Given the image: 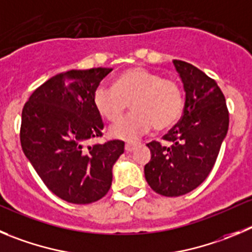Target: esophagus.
Listing matches in <instances>:
<instances>
[{"label": "esophagus", "mask_w": 252, "mask_h": 252, "mask_svg": "<svg viewBox=\"0 0 252 252\" xmlns=\"http://www.w3.org/2000/svg\"><path fill=\"white\" fill-rule=\"evenodd\" d=\"M135 147H137V143H126V152H133L135 149Z\"/></svg>", "instance_id": "esophagus-1"}]
</instances>
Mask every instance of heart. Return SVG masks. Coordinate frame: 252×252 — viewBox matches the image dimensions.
<instances>
[{"label": "heart", "mask_w": 252, "mask_h": 252, "mask_svg": "<svg viewBox=\"0 0 252 252\" xmlns=\"http://www.w3.org/2000/svg\"><path fill=\"white\" fill-rule=\"evenodd\" d=\"M129 103L133 112L110 126L112 138L135 140L153 126L157 130L171 128L184 112V93L178 82L143 67L129 68L113 87L100 83L93 92L94 107L109 122L118 121Z\"/></svg>", "instance_id": "obj_1"}]
</instances>
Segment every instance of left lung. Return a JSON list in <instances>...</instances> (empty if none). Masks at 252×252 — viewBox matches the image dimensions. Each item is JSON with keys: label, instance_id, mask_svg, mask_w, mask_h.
<instances>
[{"label": "left lung", "instance_id": "8db88e82", "mask_svg": "<svg viewBox=\"0 0 252 252\" xmlns=\"http://www.w3.org/2000/svg\"><path fill=\"white\" fill-rule=\"evenodd\" d=\"M185 91L183 117L163 137L150 142L145 179L164 196H180L208 178L229 129V110L216 82L184 61H173Z\"/></svg>", "mask_w": 252, "mask_h": 252}]
</instances>
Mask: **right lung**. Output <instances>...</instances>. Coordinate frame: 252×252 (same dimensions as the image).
Instances as JSON below:
<instances>
[{
  "mask_svg": "<svg viewBox=\"0 0 252 252\" xmlns=\"http://www.w3.org/2000/svg\"><path fill=\"white\" fill-rule=\"evenodd\" d=\"M112 68L72 69L52 77L32 93L22 110L21 145L42 182L72 204L99 200L112 185L113 165L124 142L88 145L102 137L93 92Z\"/></svg>",
  "mask_w": 252,
  "mask_h": 252,
  "instance_id": "add662e5",
  "label": "right lung"
}]
</instances>
